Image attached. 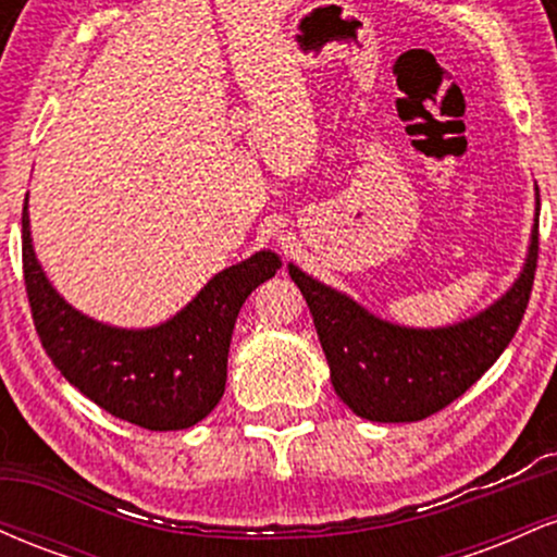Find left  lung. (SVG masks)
<instances>
[{"label":"left lung","instance_id":"1","mask_svg":"<svg viewBox=\"0 0 557 557\" xmlns=\"http://www.w3.org/2000/svg\"><path fill=\"white\" fill-rule=\"evenodd\" d=\"M536 257L540 220L516 285L487 311L445 330L382 322L298 267L287 272L309 304L332 387L345 406L369 421H421L461 398L513 341L532 296Z\"/></svg>","mask_w":557,"mask_h":557}]
</instances>
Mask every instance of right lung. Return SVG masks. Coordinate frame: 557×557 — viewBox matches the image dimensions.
I'll use <instances>...</instances> for the list:
<instances>
[{
	"instance_id": "obj_1",
	"label": "right lung",
	"mask_w": 557,
	"mask_h": 557,
	"mask_svg": "<svg viewBox=\"0 0 557 557\" xmlns=\"http://www.w3.org/2000/svg\"><path fill=\"white\" fill-rule=\"evenodd\" d=\"M280 267L272 251H259L216 274L168 324L114 330L78 314L44 277L25 196L23 277L38 341L70 385L144 430H188L214 411L225 393L230 337L243 300Z\"/></svg>"
}]
</instances>
